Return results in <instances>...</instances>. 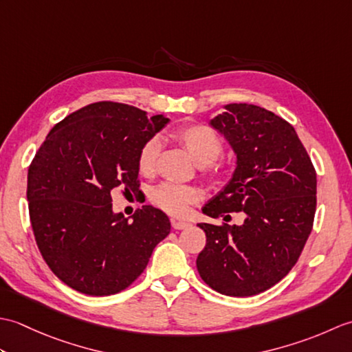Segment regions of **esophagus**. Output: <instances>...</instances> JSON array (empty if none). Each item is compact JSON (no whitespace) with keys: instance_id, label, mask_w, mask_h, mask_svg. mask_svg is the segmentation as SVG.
<instances>
[{"instance_id":"obj_1","label":"esophagus","mask_w":352,"mask_h":352,"mask_svg":"<svg viewBox=\"0 0 352 352\" xmlns=\"http://www.w3.org/2000/svg\"><path fill=\"white\" fill-rule=\"evenodd\" d=\"M170 226L174 230H184L186 227H189V222L184 221H177V219H170Z\"/></svg>"}]
</instances>
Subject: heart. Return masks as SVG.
I'll return each mask as SVG.
<instances>
[{
    "instance_id": "heart-1",
    "label": "heart",
    "mask_w": 352,
    "mask_h": 352,
    "mask_svg": "<svg viewBox=\"0 0 352 352\" xmlns=\"http://www.w3.org/2000/svg\"><path fill=\"white\" fill-rule=\"evenodd\" d=\"M172 138L189 153L192 160L199 166H207V164L213 163L222 153V140L218 133L203 124L183 125L172 131ZM159 154L160 140L157 138L146 140L144 146L140 148L138 157V166L142 174H153ZM149 198H151L153 204L169 214L186 216L189 213L192 204H195L199 199V193L190 186L162 183L151 190Z\"/></svg>"
}]
</instances>
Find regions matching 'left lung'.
<instances>
[{
	"label": "left lung",
	"mask_w": 352,
	"mask_h": 352,
	"mask_svg": "<svg viewBox=\"0 0 352 352\" xmlns=\"http://www.w3.org/2000/svg\"><path fill=\"white\" fill-rule=\"evenodd\" d=\"M210 126L236 154L230 182L203 213L223 221L242 212L241 226L199 222L207 242L197 267L213 290L251 296L283 280L300 258L316 212V172L287 121L246 102L223 106Z\"/></svg>",
	"instance_id": "8db88e82"
}]
</instances>
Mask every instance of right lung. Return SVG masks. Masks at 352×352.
<instances>
[{"mask_svg":"<svg viewBox=\"0 0 352 352\" xmlns=\"http://www.w3.org/2000/svg\"><path fill=\"white\" fill-rule=\"evenodd\" d=\"M168 122L129 104L94 102L52 126L36 153L27 182L36 243L74 290L106 296L129 287L169 234L159 208L142 206L125 219L111 207L119 186L139 190L140 148Z\"/></svg>","mask_w":352,"mask_h":352,"instance_id":"add662e5","label":"right lung"}]
</instances>
